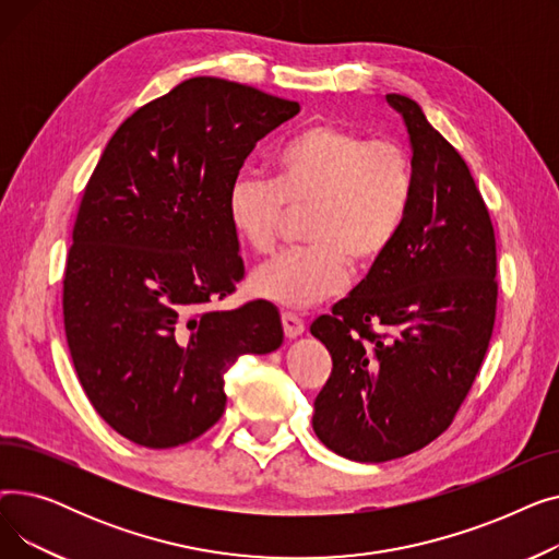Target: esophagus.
Returning a JSON list of instances; mask_svg holds the SVG:
<instances>
[{"label": "esophagus", "instance_id": "1", "mask_svg": "<svg viewBox=\"0 0 559 559\" xmlns=\"http://www.w3.org/2000/svg\"><path fill=\"white\" fill-rule=\"evenodd\" d=\"M281 321H283V333H285V337H287V340H297L299 335H304L306 326H304V321H301L297 314L283 312Z\"/></svg>", "mask_w": 559, "mask_h": 559}]
</instances>
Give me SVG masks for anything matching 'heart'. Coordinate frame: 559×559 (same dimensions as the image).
<instances>
[{
	"mask_svg": "<svg viewBox=\"0 0 559 559\" xmlns=\"http://www.w3.org/2000/svg\"><path fill=\"white\" fill-rule=\"evenodd\" d=\"M413 199V165L399 142L367 140L335 124H314L274 156V179L242 171L226 194L235 235L270 253L287 213L310 211L308 247L285 251L249 274L255 299L308 308L335 297L350 264L369 270L388 253Z\"/></svg>",
	"mask_w": 559,
	"mask_h": 559,
	"instance_id": "heart-1",
	"label": "heart"
}]
</instances>
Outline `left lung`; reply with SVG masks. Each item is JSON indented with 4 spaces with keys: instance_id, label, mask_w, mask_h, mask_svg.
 <instances>
[{
    "instance_id": "1",
    "label": "left lung",
    "mask_w": 559,
    "mask_h": 559,
    "mask_svg": "<svg viewBox=\"0 0 559 559\" xmlns=\"http://www.w3.org/2000/svg\"><path fill=\"white\" fill-rule=\"evenodd\" d=\"M385 99L407 129L413 199L388 253L310 326L333 358L312 428L356 462L415 453L449 428L496 317V238L472 171L417 102Z\"/></svg>"
}]
</instances>
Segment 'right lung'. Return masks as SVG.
Listing matches in <instances>:
<instances>
[{"instance_id": "1", "label": "right lung", "mask_w": 559, "mask_h": 559, "mask_svg": "<svg viewBox=\"0 0 559 559\" xmlns=\"http://www.w3.org/2000/svg\"><path fill=\"white\" fill-rule=\"evenodd\" d=\"M297 102L194 76L112 133L85 186L63 278L70 356L99 417L171 449L215 426L224 371L283 344L278 310H209L245 276L226 194Z\"/></svg>"}]
</instances>
